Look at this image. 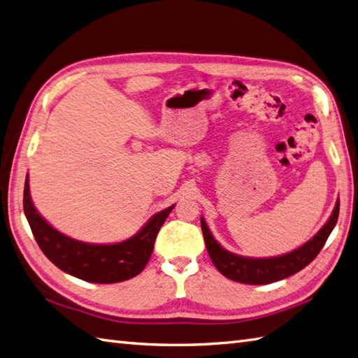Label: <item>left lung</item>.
Returning <instances> with one entry per match:
<instances>
[{
	"label": "left lung",
	"instance_id": "1",
	"mask_svg": "<svg viewBox=\"0 0 358 358\" xmlns=\"http://www.w3.org/2000/svg\"><path fill=\"white\" fill-rule=\"evenodd\" d=\"M338 210L340 201L337 199L336 207L334 210H332L329 220L327 221L325 226L313 236V239H310L308 243H305L302 247H299L296 250L287 255L276 257H265V259H255V257H245L227 252L226 248H222L217 241H215L203 218L201 230L204 235L207 252H209L213 265L218 268L221 274H224V276L231 280L241 282V284L264 285L285 279L305 268L306 265L320 253L323 245H325L329 234L337 224Z\"/></svg>",
	"mask_w": 358,
	"mask_h": 358
}]
</instances>
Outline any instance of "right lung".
I'll use <instances>...</instances> for the list:
<instances>
[{
  "label": "right lung",
  "instance_id": "right-lung-1",
  "mask_svg": "<svg viewBox=\"0 0 358 358\" xmlns=\"http://www.w3.org/2000/svg\"><path fill=\"white\" fill-rule=\"evenodd\" d=\"M172 209L173 206L155 213L137 235L123 243L87 244L50 226L31 203L29 177L24 185V213L41 250L57 268L94 284H115L141 273L152 255L157 234Z\"/></svg>",
  "mask_w": 358,
  "mask_h": 358
}]
</instances>
